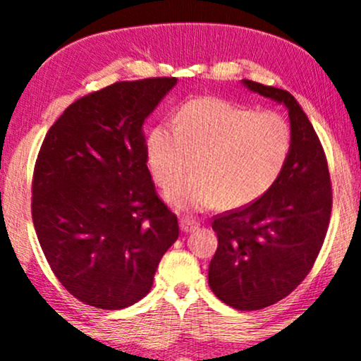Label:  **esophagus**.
I'll list each match as a JSON object with an SVG mask.
<instances>
[{
  "label": "esophagus",
  "instance_id": "esophagus-1",
  "mask_svg": "<svg viewBox=\"0 0 361 361\" xmlns=\"http://www.w3.org/2000/svg\"><path fill=\"white\" fill-rule=\"evenodd\" d=\"M198 221H195V220H190V218H181L180 220V228H181V231H183V233H191V231H195V230H198Z\"/></svg>",
  "mask_w": 361,
  "mask_h": 361
}]
</instances>
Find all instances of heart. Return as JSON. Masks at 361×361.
<instances>
[{
    "label": "heart",
    "instance_id": "1",
    "mask_svg": "<svg viewBox=\"0 0 361 361\" xmlns=\"http://www.w3.org/2000/svg\"><path fill=\"white\" fill-rule=\"evenodd\" d=\"M291 152L288 121L220 98H195L178 111L175 126H157L147 140L154 180L168 186L190 168L195 175L163 195L178 212L228 209L257 202L280 178Z\"/></svg>",
    "mask_w": 361,
    "mask_h": 361
}]
</instances>
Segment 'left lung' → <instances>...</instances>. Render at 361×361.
I'll return each mask as SVG.
<instances>
[{"instance_id":"left-lung-1","label":"left lung","mask_w":361,"mask_h":361,"mask_svg":"<svg viewBox=\"0 0 361 361\" xmlns=\"http://www.w3.org/2000/svg\"><path fill=\"white\" fill-rule=\"evenodd\" d=\"M241 83L286 108L291 152L262 198L214 218L218 248L208 283L223 303L262 310L290 295L312 270L330 221L331 185L320 140L293 94L250 80Z\"/></svg>"}]
</instances>
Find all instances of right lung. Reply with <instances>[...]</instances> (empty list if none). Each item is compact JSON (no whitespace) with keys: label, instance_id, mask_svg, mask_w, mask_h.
I'll list each match as a JSON object with an SVG mask.
<instances>
[{"label":"right lung","instance_id":"add662e5","mask_svg":"<svg viewBox=\"0 0 361 361\" xmlns=\"http://www.w3.org/2000/svg\"><path fill=\"white\" fill-rule=\"evenodd\" d=\"M176 81H121L80 98L41 145L36 235L61 285L91 307L140 302L180 233L154 191L143 138L145 121Z\"/></svg>","mask_w":361,"mask_h":361}]
</instances>
